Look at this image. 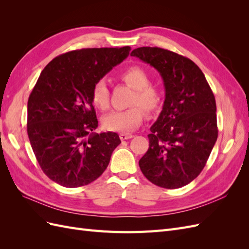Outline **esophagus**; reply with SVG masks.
<instances>
[{
	"mask_svg": "<svg viewBox=\"0 0 249 249\" xmlns=\"http://www.w3.org/2000/svg\"><path fill=\"white\" fill-rule=\"evenodd\" d=\"M119 137L122 140H126V139H131L134 137V135L131 133H122L119 135Z\"/></svg>",
	"mask_w": 249,
	"mask_h": 249,
	"instance_id": "34e87169",
	"label": "esophagus"
}]
</instances>
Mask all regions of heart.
<instances>
[{
  "label": "heart",
  "mask_w": 249,
  "mask_h": 249,
  "mask_svg": "<svg viewBox=\"0 0 249 249\" xmlns=\"http://www.w3.org/2000/svg\"><path fill=\"white\" fill-rule=\"evenodd\" d=\"M122 79L127 86L134 89L129 105L132 107L113 111L102 120L103 125L108 131L127 132L136 129L144 119V110L154 114L163 104L162 88L150 83L148 71L139 65L127 67L122 73ZM91 101L96 108L106 111L110 107V91L104 80L94 83L91 90Z\"/></svg>",
  "instance_id": "heart-1"
}]
</instances>
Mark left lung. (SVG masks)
<instances>
[{
	"label": "left lung",
	"mask_w": 249,
	"mask_h": 249,
	"mask_svg": "<svg viewBox=\"0 0 249 249\" xmlns=\"http://www.w3.org/2000/svg\"><path fill=\"white\" fill-rule=\"evenodd\" d=\"M135 56L160 72L165 101L139 160L153 184L177 189L197 178L218 137L216 102L199 67L189 58L161 48L135 49Z\"/></svg>",
	"instance_id": "8db88e82"
}]
</instances>
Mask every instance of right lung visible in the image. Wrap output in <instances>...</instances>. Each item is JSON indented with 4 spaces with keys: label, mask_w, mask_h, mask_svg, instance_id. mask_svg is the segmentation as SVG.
Wrapping results in <instances>:
<instances>
[{
    "label": "right lung",
    "mask_w": 249,
    "mask_h": 249,
    "mask_svg": "<svg viewBox=\"0 0 249 249\" xmlns=\"http://www.w3.org/2000/svg\"><path fill=\"white\" fill-rule=\"evenodd\" d=\"M124 48L67 52L44 67L28 100L27 132L46 176L66 188L88 185L106 170L119 136L93 133L94 83L124 60Z\"/></svg>",
    "instance_id": "add662e5"
}]
</instances>
